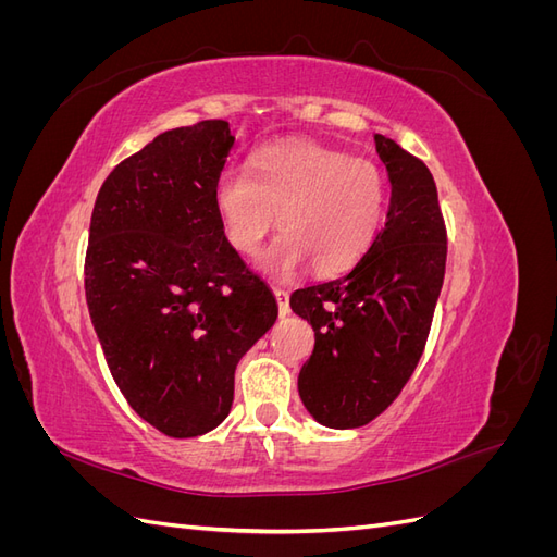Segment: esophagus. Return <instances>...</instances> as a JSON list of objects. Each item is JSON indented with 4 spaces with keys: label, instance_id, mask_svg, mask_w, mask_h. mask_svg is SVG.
<instances>
[{
    "label": "esophagus",
    "instance_id": "34e87169",
    "mask_svg": "<svg viewBox=\"0 0 557 557\" xmlns=\"http://www.w3.org/2000/svg\"><path fill=\"white\" fill-rule=\"evenodd\" d=\"M276 301H278V315H288L290 313V293L285 288H274Z\"/></svg>",
    "mask_w": 557,
    "mask_h": 557
}]
</instances>
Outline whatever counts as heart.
I'll return each instance as SVG.
<instances>
[{
	"instance_id": "1",
	"label": "heart",
	"mask_w": 557,
	"mask_h": 557,
	"mask_svg": "<svg viewBox=\"0 0 557 557\" xmlns=\"http://www.w3.org/2000/svg\"><path fill=\"white\" fill-rule=\"evenodd\" d=\"M225 239L242 256L256 252L276 223L283 230L260 267L290 274L311 262L315 274L356 264L374 244L387 209V183L374 162L313 141L264 148L244 170H225L213 185Z\"/></svg>"
}]
</instances>
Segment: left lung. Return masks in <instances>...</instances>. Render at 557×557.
Instances as JSON below:
<instances>
[{
  "instance_id": "left-lung-1",
  "label": "left lung",
  "mask_w": 557,
  "mask_h": 557,
  "mask_svg": "<svg viewBox=\"0 0 557 557\" xmlns=\"http://www.w3.org/2000/svg\"><path fill=\"white\" fill-rule=\"evenodd\" d=\"M391 178L385 227L346 274L290 295L315 346L297 379L320 425L372 423L411 379L423 356L446 269V225L423 160L376 134Z\"/></svg>"
}]
</instances>
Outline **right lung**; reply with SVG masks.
Returning a JSON list of instances; mask_svg holds the SVG:
<instances>
[{
	"label": "right lung",
	"mask_w": 557,
	"mask_h": 557,
	"mask_svg": "<svg viewBox=\"0 0 557 557\" xmlns=\"http://www.w3.org/2000/svg\"><path fill=\"white\" fill-rule=\"evenodd\" d=\"M232 146L225 121L162 132L115 166L92 209L86 299L97 339L129 407L176 440L223 423L234 369L278 315L213 205Z\"/></svg>",
	"instance_id": "obj_1"
}]
</instances>
